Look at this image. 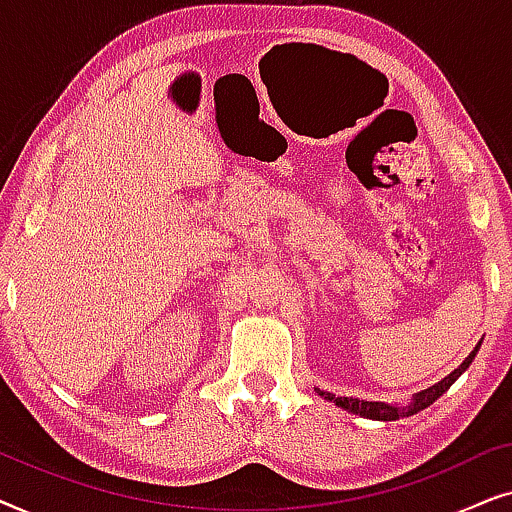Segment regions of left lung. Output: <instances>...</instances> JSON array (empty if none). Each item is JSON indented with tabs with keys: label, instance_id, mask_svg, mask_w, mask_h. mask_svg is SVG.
I'll use <instances>...</instances> for the list:
<instances>
[{
	"label": "left lung",
	"instance_id": "8db88e82",
	"mask_svg": "<svg viewBox=\"0 0 512 512\" xmlns=\"http://www.w3.org/2000/svg\"><path fill=\"white\" fill-rule=\"evenodd\" d=\"M478 349H480V345L473 349L471 354L466 356L464 359V363H461L459 368H454L450 375L447 377H443V380H440L438 384H433V387H429V389H424V391H419V394H412V398L408 403H382V401H361V398H347V396H335V394H331V391H321V389H317V394L321 396V398H326V401H331V403H335L338 405V408H342V410H347V412H352V415H361V417H366V419H377V422H396V419H403V417H412V415H417L419 410H424V408H429L431 403H436L440 396L445 394L447 389L452 387L454 382L459 380L461 375L466 373V368L471 366L473 363V359H475V354H478Z\"/></svg>",
	"mask_w": 512,
	"mask_h": 512
}]
</instances>
